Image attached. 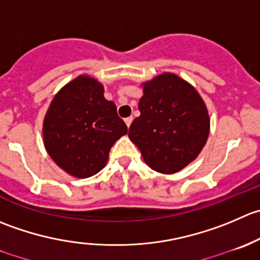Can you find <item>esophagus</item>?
<instances>
[{
	"mask_svg": "<svg viewBox=\"0 0 260 260\" xmlns=\"http://www.w3.org/2000/svg\"><path fill=\"white\" fill-rule=\"evenodd\" d=\"M132 120H133V118H132V117H128V118H125V119H124L125 124H127V127H128V128H129V127H131V124H132Z\"/></svg>",
	"mask_w": 260,
	"mask_h": 260,
	"instance_id": "34e87169",
	"label": "esophagus"
}]
</instances>
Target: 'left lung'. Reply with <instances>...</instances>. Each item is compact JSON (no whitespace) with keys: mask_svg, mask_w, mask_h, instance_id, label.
Wrapping results in <instances>:
<instances>
[{"mask_svg":"<svg viewBox=\"0 0 260 260\" xmlns=\"http://www.w3.org/2000/svg\"><path fill=\"white\" fill-rule=\"evenodd\" d=\"M141 86V114L131 124L128 137L152 170L178 173L197 158L207 142V107L197 90L171 72H164Z\"/></svg>","mask_w":260,"mask_h":260,"instance_id":"1","label":"left lung"}]
</instances>
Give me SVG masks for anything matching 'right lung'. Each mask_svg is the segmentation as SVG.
I'll return each mask as SVG.
<instances>
[{"instance_id": "1", "label": "right lung", "mask_w": 260, "mask_h": 260, "mask_svg": "<svg viewBox=\"0 0 260 260\" xmlns=\"http://www.w3.org/2000/svg\"><path fill=\"white\" fill-rule=\"evenodd\" d=\"M117 107L104 98V86L80 75L53 98L43 122L48 155L75 178H89L107 165L112 146L127 135Z\"/></svg>"}]
</instances>
